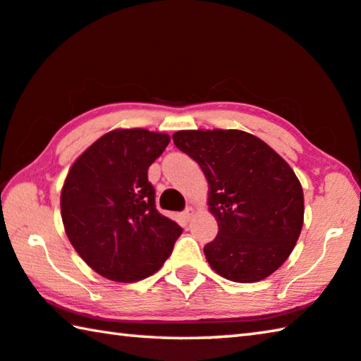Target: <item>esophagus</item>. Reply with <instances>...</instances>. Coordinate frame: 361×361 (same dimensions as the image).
<instances>
[{
	"label": "esophagus",
	"instance_id": "obj_1",
	"mask_svg": "<svg viewBox=\"0 0 361 361\" xmlns=\"http://www.w3.org/2000/svg\"><path fill=\"white\" fill-rule=\"evenodd\" d=\"M194 216V209L192 207H186V210L183 212V218L186 219V221H189V219H191Z\"/></svg>",
	"mask_w": 361,
	"mask_h": 361
}]
</instances>
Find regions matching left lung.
Masks as SVG:
<instances>
[{
  "label": "left lung",
  "mask_w": 361,
  "mask_h": 361,
  "mask_svg": "<svg viewBox=\"0 0 361 361\" xmlns=\"http://www.w3.org/2000/svg\"><path fill=\"white\" fill-rule=\"evenodd\" d=\"M173 143L209 181L218 235L204 253L213 271L239 283L276 272L295 248L304 221L302 188L291 167L242 130H180Z\"/></svg>",
  "instance_id": "1"
}]
</instances>
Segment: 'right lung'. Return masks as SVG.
<instances>
[{
    "label": "right lung",
    "mask_w": 361,
    "mask_h": 361,
    "mask_svg": "<svg viewBox=\"0 0 361 361\" xmlns=\"http://www.w3.org/2000/svg\"><path fill=\"white\" fill-rule=\"evenodd\" d=\"M167 133L116 129L73 164L60 197L65 232L78 255L105 279L138 282L166 262L183 229L156 209L148 169Z\"/></svg>",
    "instance_id": "obj_1"
}]
</instances>
